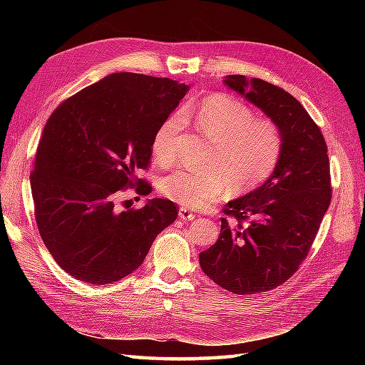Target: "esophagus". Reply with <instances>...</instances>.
<instances>
[{
    "mask_svg": "<svg viewBox=\"0 0 365 365\" xmlns=\"http://www.w3.org/2000/svg\"><path fill=\"white\" fill-rule=\"evenodd\" d=\"M178 216H180V220H183V221H192L196 218V215L187 207H180V210H178Z\"/></svg>",
    "mask_w": 365,
    "mask_h": 365,
    "instance_id": "1",
    "label": "esophagus"
}]
</instances>
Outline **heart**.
I'll list each match as a JSON object with an SVG mask.
<instances>
[{
	"instance_id": "heart-1",
	"label": "heart",
	"mask_w": 365,
	"mask_h": 365,
	"mask_svg": "<svg viewBox=\"0 0 365 365\" xmlns=\"http://www.w3.org/2000/svg\"><path fill=\"white\" fill-rule=\"evenodd\" d=\"M196 118L200 130L215 144L207 170L178 169L161 178L166 197L188 208H200L229 191L246 195L273 175L282 155V135L274 122L255 119L250 106L224 94L207 97ZM182 114H173L153 136L152 150L160 165L175 158L177 136L182 131Z\"/></svg>"
}]
</instances>
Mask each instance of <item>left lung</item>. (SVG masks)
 Masks as SVG:
<instances>
[{"label": "left lung", "instance_id": "1", "mask_svg": "<svg viewBox=\"0 0 365 365\" xmlns=\"http://www.w3.org/2000/svg\"><path fill=\"white\" fill-rule=\"evenodd\" d=\"M222 83L265 113L284 143L273 175L227 202L224 213L238 224L222 218L216 243L199 254L213 282L254 294L284 284L306 259L331 202L329 158L320 128L289 92L245 75H227Z\"/></svg>", "mask_w": 365, "mask_h": 365}]
</instances>
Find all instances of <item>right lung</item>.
Instances as JSON below:
<instances>
[{"mask_svg":"<svg viewBox=\"0 0 365 365\" xmlns=\"http://www.w3.org/2000/svg\"><path fill=\"white\" fill-rule=\"evenodd\" d=\"M188 84L111 73L67 98L50 115L31 174L36 222L53 259L78 281L105 285L133 273L153 240L177 218L168 199L119 210L118 199L149 166L153 136Z\"/></svg>","mask_w":365,"mask_h":365,"instance_id":"add662e5","label":"right lung"}]
</instances>
